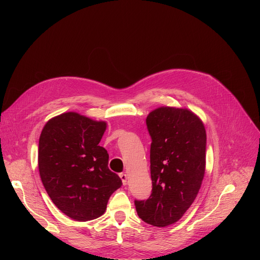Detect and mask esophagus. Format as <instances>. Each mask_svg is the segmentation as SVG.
<instances>
[{
	"mask_svg": "<svg viewBox=\"0 0 260 260\" xmlns=\"http://www.w3.org/2000/svg\"><path fill=\"white\" fill-rule=\"evenodd\" d=\"M119 177H120V179H121V181H122L123 185L127 184V179H128V176H127V174H123V172H121V174L119 175Z\"/></svg>",
	"mask_w": 260,
	"mask_h": 260,
	"instance_id": "34e87169",
	"label": "esophagus"
}]
</instances>
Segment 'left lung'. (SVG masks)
I'll use <instances>...</instances> for the list:
<instances>
[{
    "mask_svg": "<svg viewBox=\"0 0 260 260\" xmlns=\"http://www.w3.org/2000/svg\"><path fill=\"white\" fill-rule=\"evenodd\" d=\"M151 136L152 193L136 200L139 217L154 226L177 222L190 208L205 174L206 131L200 118L183 108L160 107L146 118Z\"/></svg>",
    "mask_w": 260,
    "mask_h": 260,
    "instance_id": "left-lung-1",
    "label": "left lung"
}]
</instances>
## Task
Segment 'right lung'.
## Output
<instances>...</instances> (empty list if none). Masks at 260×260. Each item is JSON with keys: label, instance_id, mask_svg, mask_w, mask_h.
Instances as JSON below:
<instances>
[{"label": "right lung", "instance_id": "1", "mask_svg": "<svg viewBox=\"0 0 260 260\" xmlns=\"http://www.w3.org/2000/svg\"><path fill=\"white\" fill-rule=\"evenodd\" d=\"M106 122L65 113L46 122L39 140V171L56 207L77 221L102 216L122 185L108 169V153L99 145Z\"/></svg>", "mask_w": 260, "mask_h": 260}]
</instances>
